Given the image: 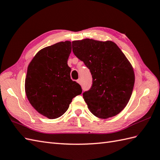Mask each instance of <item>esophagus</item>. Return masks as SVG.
<instances>
[{"mask_svg":"<svg viewBox=\"0 0 160 160\" xmlns=\"http://www.w3.org/2000/svg\"><path fill=\"white\" fill-rule=\"evenodd\" d=\"M77 82L78 83V84H81V80L80 79H78V80H77Z\"/></svg>","mask_w":160,"mask_h":160,"instance_id":"obj_1","label":"esophagus"}]
</instances>
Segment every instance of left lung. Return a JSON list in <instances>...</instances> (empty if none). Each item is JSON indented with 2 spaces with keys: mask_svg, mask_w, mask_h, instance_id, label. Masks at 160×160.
<instances>
[{
  "mask_svg": "<svg viewBox=\"0 0 160 160\" xmlns=\"http://www.w3.org/2000/svg\"><path fill=\"white\" fill-rule=\"evenodd\" d=\"M73 52L90 69L92 84L83 92L91 112L100 118L116 116L132 94L133 69L116 43L84 39L72 42Z\"/></svg>",
  "mask_w": 160,
  "mask_h": 160,
  "instance_id": "1",
  "label": "left lung"
}]
</instances>
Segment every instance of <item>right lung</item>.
I'll list each match as a JSON object with an SVG mask.
<instances>
[{"mask_svg":"<svg viewBox=\"0 0 160 160\" xmlns=\"http://www.w3.org/2000/svg\"><path fill=\"white\" fill-rule=\"evenodd\" d=\"M71 52V42H58L39 50L28 66L26 95L32 106L50 119L62 116L82 93L80 85L70 77Z\"/></svg>","mask_w":160,"mask_h":160,"instance_id":"1","label":"right lung"}]
</instances>
